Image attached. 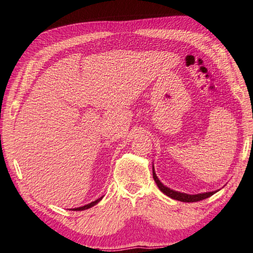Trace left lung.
I'll use <instances>...</instances> for the list:
<instances>
[{"label": "left lung", "instance_id": "obj_1", "mask_svg": "<svg viewBox=\"0 0 253 253\" xmlns=\"http://www.w3.org/2000/svg\"><path fill=\"white\" fill-rule=\"evenodd\" d=\"M153 177H154L155 183L157 184L158 188L161 191H163L166 194V196L170 197L171 199H174V200L182 201V202H198V201H201V200H204V199L211 197L213 193L217 192V191H211V192H204V193H199V194H187V193L172 190L170 188H168V187H166L158 179L156 173H155V170H154V166H153Z\"/></svg>", "mask_w": 253, "mask_h": 253}]
</instances>
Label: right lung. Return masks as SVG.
<instances>
[{"label":"right lung","mask_w":253,"mask_h":253,"mask_svg":"<svg viewBox=\"0 0 253 253\" xmlns=\"http://www.w3.org/2000/svg\"><path fill=\"white\" fill-rule=\"evenodd\" d=\"M101 199H102V197L99 198V199H97L96 201H94V202H90L89 204H86V205L81 206V207H77V209H73V211H84V210H87V209H89V207H92V206L96 205L97 203L99 202V201H100Z\"/></svg>","instance_id":"add662e5"}]
</instances>
